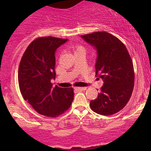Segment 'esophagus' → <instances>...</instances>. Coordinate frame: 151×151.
I'll return each instance as SVG.
<instances>
[{
    "mask_svg": "<svg viewBox=\"0 0 151 151\" xmlns=\"http://www.w3.org/2000/svg\"><path fill=\"white\" fill-rule=\"evenodd\" d=\"M86 88L85 87H75L74 88V90L76 91H81L85 90Z\"/></svg>",
    "mask_w": 151,
    "mask_h": 151,
    "instance_id": "1",
    "label": "esophagus"
}]
</instances>
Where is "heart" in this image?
<instances>
[{"instance_id":"b5f03b06","label":"heart","mask_w":151,"mask_h":151,"mask_svg":"<svg viewBox=\"0 0 151 151\" xmlns=\"http://www.w3.org/2000/svg\"><path fill=\"white\" fill-rule=\"evenodd\" d=\"M84 51V48L81 46H77L75 48V52H76V51Z\"/></svg>"}]
</instances>
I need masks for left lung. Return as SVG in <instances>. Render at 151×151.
<instances>
[{
	"label": "left lung",
	"mask_w": 151,
	"mask_h": 151,
	"mask_svg": "<svg viewBox=\"0 0 151 151\" xmlns=\"http://www.w3.org/2000/svg\"><path fill=\"white\" fill-rule=\"evenodd\" d=\"M81 38L96 50V76L104 82L98 98L90 102L91 109L100 115L115 114L127 105L133 90L131 56L125 45L107 32H94Z\"/></svg>",
	"instance_id": "1"
}]
</instances>
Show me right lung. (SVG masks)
Returning <instances> with one entry per match:
<instances>
[{"label": "right lung", "mask_w": 151, "mask_h": 151, "mask_svg": "<svg viewBox=\"0 0 151 151\" xmlns=\"http://www.w3.org/2000/svg\"><path fill=\"white\" fill-rule=\"evenodd\" d=\"M67 40L51 36L37 38L29 45L20 63L18 84L24 100L47 117L61 115L74 98L72 88L53 87L51 82L55 78V51Z\"/></svg>", "instance_id": "1"}]
</instances>
